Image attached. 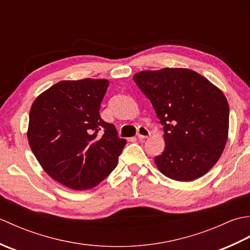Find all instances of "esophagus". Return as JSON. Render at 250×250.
I'll return each mask as SVG.
<instances>
[{
	"mask_svg": "<svg viewBox=\"0 0 250 250\" xmlns=\"http://www.w3.org/2000/svg\"><path fill=\"white\" fill-rule=\"evenodd\" d=\"M150 136V132L148 130L146 126H139V129H137V137H139L140 140L143 139H147V137Z\"/></svg>",
	"mask_w": 250,
	"mask_h": 250,
	"instance_id": "esophagus-1",
	"label": "esophagus"
}]
</instances>
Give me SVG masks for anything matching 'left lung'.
<instances>
[{"label":"left lung","mask_w":250,"mask_h":250,"mask_svg":"<svg viewBox=\"0 0 250 250\" xmlns=\"http://www.w3.org/2000/svg\"><path fill=\"white\" fill-rule=\"evenodd\" d=\"M133 79L164 125L166 148L155 158L167 177L192 182L219 160L229 133V104L224 92L189 68L142 71Z\"/></svg>","instance_id":"1"}]
</instances>
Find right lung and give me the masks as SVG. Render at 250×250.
Returning <instances> with one entry per match:
<instances>
[{
  "label": "right lung",
  "mask_w": 250,
  "mask_h": 250,
  "mask_svg": "<svg viewBox=\"0 0 250 250\" xmlns=\"http://www.w3.org/2000/svg\"><path fill=\"white\" fill-rule=\"evenodd\" d=\"M108 83L101 78L62 81L31 106L26 132L31 150L51 178L70 189L98 186L114 171L126 144L100 116Z\"/></svg>",
  "instance_id": "1"
}]
</instances>
